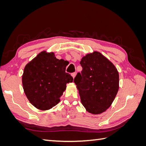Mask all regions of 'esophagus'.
Masks as SVG:
<instances>
[{
	"instance_id": "esophagus-1",
	"label": "esophagus",
	"mask_w": 146,
	"mask_h": 146,
	"mask_svg": "<svg viewBox=\"0 0 146 146\" xmlns=\"http://www.w3.org/2000/svg\"><path fill=\"white\" fill-rule=\"evenodd\" d=\"M76 74H77V73L76 72H73V73H72V77L73 78H75V77H76Z\"/></svg>"
}]
</instances>
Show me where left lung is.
<instances>
[{"label":"left lung","instance_id":"left-lung-1","mask_svg":"<svg viewBox=\"0 0 146 146\" xmlns=\"http://www.w3.org/2000/svg\"><path fill=\"white\" fill-rule=\"evenodd\" d=\"M82 70L74 82L88 112L98 114L108 109L119 90V73L114 65L98 52L83 56Z\"/></svg>","mask_w":146,"mask_h":146}]
</instances>
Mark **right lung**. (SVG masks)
Listing matches in <instances>:
<instances>
[{
    "instance_id": "add662e5",
    "label": "right lung",
    "mask_w": 146,
    "mask_h": 146,
    "mask_svg": "<svg viewBox=\"0 0 146 146\" xmlns=\"http://www.w3.org/2000/svg\"><path fill=\"white\" fill-rule=\"evenodd\" d=\"M67 62L54 53L41 52L25 66L22 78L23 89L35 107L47 110L60 101L66 84L73 78L66 72Z\"/></svg>"
}]
</instances>
